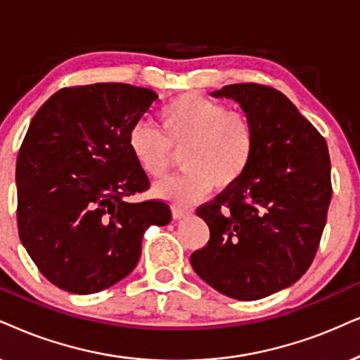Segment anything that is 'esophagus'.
<instances>
[{
  "mask_svg": "<svg viewBox=\"0 0 360 360\" xmlns=\"http://www.w3.org/2000/svg\"><path fill=\"white\" fill-rule=\"evenodd\" d=\"M191 212H193V209H189V207L172 206V217H174V219H181V217L189 216Z\"/></svg>",
  "mask_w": 360,
  "mask_h": 360,
  "instance_id": "34e87169",
  "label": "esophagus"
}]
</instances>
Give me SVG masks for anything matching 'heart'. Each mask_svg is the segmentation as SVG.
I'll list each match as a JSON object with an SVG mask.
<instances>
[{
  "instance_id": "heart-1",
  "label": "heart",
  "mask_w": 360,
  "mask_h": 360,
  "mask_svg": "<svg viewBox=\"0 0 360 360\" xmlns=\"http://www.w3.org/2000/svg\"><path fill=\"white\" fill-rule=\"evenodd\" d=\"M161 131L139 121L131 127L127 148L144 174L159 179L169 172L174 153L183 151V174L159 183L158 198L172 202H194L212 186L226 189L248 172L256 153V127L243 111L226 103L184 93L159 111Z\"/></svg>"
}]
</instances>
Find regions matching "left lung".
I'll list each match as a JSON object with an SVG mask.
<instances>
[{
	"instance_id": "left-lung-1",
	"label": "left lung",
	"mask_w": 360,
	"mask_h": 360,
	"mask_svg": "<svg viewBox=\"0 0 360 360\" xmlns=\"http://www.w3.org/2000/svg\"><path fill=\"white\" fill-rule=\"evenodd\" d=\"M211 94L240 104L257 143L248 172L195 211L211 238L191 266L227 297L256 301L292 285L316 257L332 195L329 151L281 91L239 83Z\"/></svg>"
}]
</instances>
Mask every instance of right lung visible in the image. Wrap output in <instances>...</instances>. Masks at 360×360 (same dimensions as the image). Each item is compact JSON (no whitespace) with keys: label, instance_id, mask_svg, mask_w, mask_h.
Segmentation results:
<instances>
[{"label":"right lung","instance_id":"add662e5","mask_svg":"<svg viewBox=\"0 0 360 360\" xmlns=\"http://www.w3.org/2000/svg\"><path fill=\"white\" fill-rule=\"evenodd\" d=\"M158 99L124 83L63 88L38 109L16 161L18 231L41 274L72 294H94L134 269L162 201H129L149 179L127 148L131 127Z\"/></svg>","mask_w":360,"mask_h":360}]
</instances>
